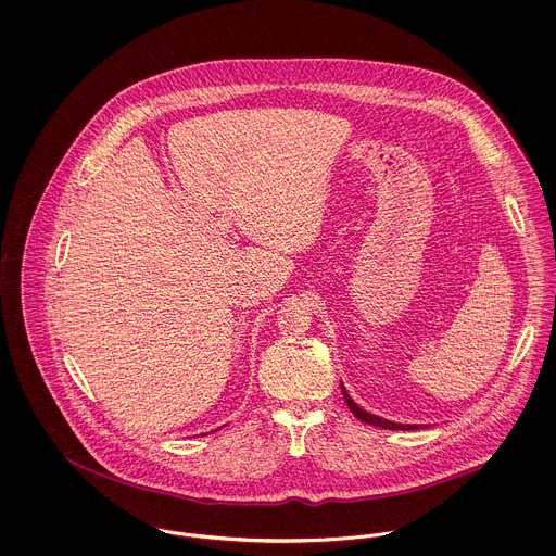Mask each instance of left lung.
Segmentation results:
<instances>
[{"label":"left lung","instance_id":"obj_1","mask_svg":"<svg viewBox=\"0 0 556 556\" xmlns=\"http://www.w3.org/2000/svg\"><path fill=\"white\" fill-rule=\"evenodd\" d=\"M342 395H344V402H346V406H349V410L359 419V421H366V424H370V426H377V428L384 429H419L424 428V426H410V424H393V421H387L383 417H377V415H370V413H366L364 408H359L353 400H351V395L346 393V389H344V384H341Z\"/></svg>","mask_w":556,"mask_h":556}]
</instances>
